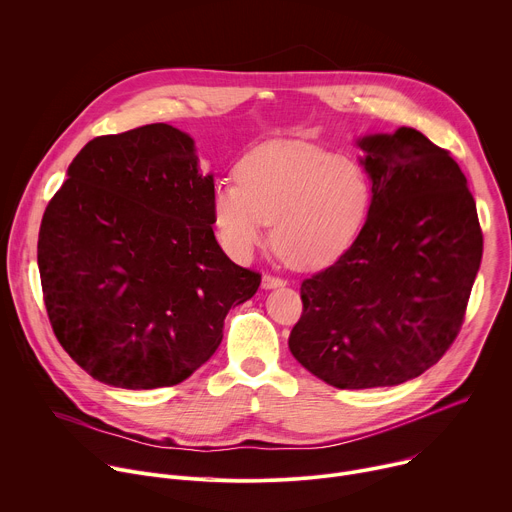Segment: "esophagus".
<instances>
[{
	"instance_id": "obj_1",
	"label": "esophagus",
	"mask_w": 512,
	"mask_h": 512,
	"mask_svg": "<svg viewBox=\"0 0 512 512\" xmlns=\"http://www.w3.org/2000/svg\"><path fill=\"white\" fill-rule=\"evenodd\" d=\"M283 285H285V281L279 277H273V275H263V279H261L263 289H275V287H283Z\"/></svg>"
}]
</instances>
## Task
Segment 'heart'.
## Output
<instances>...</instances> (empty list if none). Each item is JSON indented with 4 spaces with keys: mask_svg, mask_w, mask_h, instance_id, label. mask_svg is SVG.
I'll use <instances>...</instances> for the list:
<instances>
[{
    "mask_svg": "<svg viewBox=\"0 0 512 512\" xmlns=\"http://www.w3.org/2000/svg\"><path fill=\"white\" fill-rule=\"evenodd\" d=\"M237 184L212 186L210 212L225 251L247 261L267 243L300 271L338 261L358 239L371 208V180L346 156L300 141H271L235 168Z\"/></svg>",
    "mask_w": 512,
    "mask_h": 512,
    "instance_id": "obj_1",
    "label": "heart"
}]
</instances>
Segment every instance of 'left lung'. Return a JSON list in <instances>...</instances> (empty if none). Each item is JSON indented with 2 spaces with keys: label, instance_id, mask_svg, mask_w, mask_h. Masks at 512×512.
<instances>
[{
  "label": "left lung",
  "instance_id": "obj_1",
  "mask_svg": "<svg viewBox=\"0 0 512 512\" xmlns=\"http://www.w3.org/2000/svg\"><path fill=\"white\" fill-rule=\"evenodd\" d=\"M354 143L373 184L367 223L334 265L302 283L289 350L336 389L391 387L425 373L458 336L482 233L466 176L421 131Z\"/></svg>",
  "mask_w": 512,
  "mask_h": 512
}]
</instances>
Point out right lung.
I'll use <instances>...</instances> for the list:
<instances>
[{
    "label": "right lung",
    "instance_id": "right-lung-1",
    "mask_svg": "<svg viewBox=\"0 0 512 512\" xmlns=\"http://www.w3.org/2000/svg\"><path fill=\"white\" fill-rule=\"evenodd\" d=\"M66 178L38 235L58 342L111 387L182 383L261 283L216 243L214 176L202 174L194 139L168 123L95 137Z\"/></svg>",
    "mask_w": 512,
    "mask_h": 512
}]
</instances>
